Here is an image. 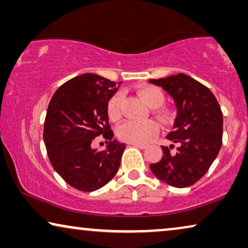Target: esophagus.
I'll return each mask as SVG.
<instances>
[{"label": "esophagus", "mask_w": 248, "mask_h": 248, "mask_svg": "<svg viewBox=\"0 0 248 248\" xmlns=\"http://www.w3.org/2000/svg\"><path fill=\"white\" fill-rule=\"evenodd\" d=\"M130 144H131V145H133V147H135V148L142 149V150H143V149L147 148V145H145V144H139V143H130Z\"/></svg>", "instance_id": "esophagus-1"}]
</instances>
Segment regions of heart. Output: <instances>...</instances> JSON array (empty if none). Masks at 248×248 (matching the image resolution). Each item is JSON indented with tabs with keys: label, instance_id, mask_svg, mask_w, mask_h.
<instances>
[{
	"label": "heart",
	"instance_id": "b5f03b06",
	"mask_svg": "<svg viewBox=\"0 0 248 248\" xmlns=\"http://www.w3.org/2000/svg\"><path fill=\"white\" fill-rule=\"evenodd\" d=\"M140 98L150 108H158L164 103V93L157 87L148 86L140 90ZM121 101L120 93L114 94L107 104V114L111 121H117L121 117ZM158 125L152 121L133 122L127 121L117 127V137L120 140L128 143H145L157 133Z\"/></svg>",
	"mask_w": 248,
	"mask_h": 248
}]
</instances>
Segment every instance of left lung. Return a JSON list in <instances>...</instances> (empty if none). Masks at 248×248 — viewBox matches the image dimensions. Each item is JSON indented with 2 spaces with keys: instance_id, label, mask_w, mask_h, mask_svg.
<instances>
[{
  "instance_id": "left-lung-1",
  "label": "left lung",
  "mask_w": 248,
  "mask_h": 248,
  "mask_svg": "<svg viewBox=\"0 0 248 248\" xmlns=\"http://www.w3.org/2000/svg\"><path fill=\"white\" fill-rule=\"evenodd\" d=\"M149 82L161 87L174 100L176 115L167 139L177 143L176 152L161 147L160 161L150 165L151 171L166 184L187 187L208 171L222 143V113L215 94L199 81L184 73Z\"/></svg>"
}]
</instances>
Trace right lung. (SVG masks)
Masks as SVG:
<instances>
[{"mask_svg":"<svg viewBox=\"0 0 248 248\" xmlns=\"http://www.w3.org/2000/svg\"><path fill=\"white\" fill-rule=\"evenodd\" d=\"M122 82L84 73L62 84L53 94L44 124V142L55 171L72 187L93 192L107 184L120 168L125 143L113 139L107 104ZM101 134L103 152L91 142Z\"/></svg>","mask_w":248,"mask_h":248,"instance_id":"add662e5","label":"right lung"}]
</instances>
